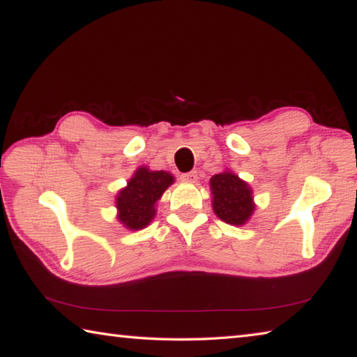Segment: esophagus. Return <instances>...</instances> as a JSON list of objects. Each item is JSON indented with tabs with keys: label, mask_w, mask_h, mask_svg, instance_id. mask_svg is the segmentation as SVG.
<instances>
[{
	"label": "esophagus",
	"mask_w": 357,
	"mask_h": 357,
	"mask_svg": "<svg viewBox=\"0 0 357 357\" xmlns=\"http://www.w3.org/2000/svg\"><path fill=\"white\" fill-rule=\"evenodd\" d=\"M197 179H198L197 172H189V173L181 174V181H183V183H197Z\"/></svg>",
	"instance_id": "obj_1"
}]
</instances>
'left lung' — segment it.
<instances>
[{
	"label": "left lung",
	"instance_id": "8db88e82",
	"mask_svg": "<svg viewBox=\"0 0 357 357\" xmlns=\"http://www.w3.org/2000/svg\"><path fill=\"white\" fill-rule=\"evenodd\" d=\"M213 211L220 220L229 225H245L253 215L257 204L252 187L231 170H223L209 179Z\"/></svg>",
	"mask_w": 357,
	"mask_h": 357
}]
</instances>
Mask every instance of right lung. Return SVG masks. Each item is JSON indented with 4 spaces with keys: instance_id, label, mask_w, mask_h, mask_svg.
Here are the masks:
<instances>
[{
    "instance_id": "right-lung-1",
    "label": "right lung",
    "mask_w": 357,
    "mask_h": 357,
    "mask_svg": "<svg viewBox=\"0 0 357 357\" xmlns=\"http://www.w3.org/2000/svg\"><path fill=\"white\" fill-rule=\"evenodd\" d=\"M174 183V176L168 172H153L148 167H138L128 185L123 187L114 198L116 219L124 228L138 231L148 227L157 213V202L164 192Z\"/></svg>"
}]
</instances>
